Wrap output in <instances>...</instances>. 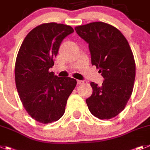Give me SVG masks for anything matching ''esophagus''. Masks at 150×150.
Here are the masks:
<instances>
[{
  "instance_id": "34e87169",
  "label": "esophagus",
  "mask_w": 150,
  "mask_h": 150,
  "mask_svg": "<svg viewBox=\"0 0 150 150\" xmlns=\"http://www.w3.org/2000/svg\"><path fill=\"white\" fill-rule=\"evenodd\" d=\"M77 84L78 85H81V84H83L84 83L83 81V80H77Z\"/></svg>"
}]
</instances>
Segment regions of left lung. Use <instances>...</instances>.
I'll return each instance as SVG.
<instances>
[{"label": "left lung", "instance_id": "obj_1", "mask_svg": "<svg viewBox=\"0 0 150 150\" xmlns=\"http://www.w3.org/2000/svg\"><path fill=\"white\" fill-rule=\"evenodd\" d=\"M75 30L89 44L92 65L104 78L100 86L91 82L88 108L98 118H112L125 108L134 88L136 66L128 42L117 28L102 22L76 26Z\"/></svg>", "mask_w": 150, "mask_h": 150}]
</instances>
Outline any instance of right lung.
Listing matches in <instances>:
<instances>
[{
  "instance_id": "right-lung-1",
  "label": "right lung",
  "mask_w": 150,
  "mask_h": 150,
  "mask_svg": "<svg viewBox=\"0 0 150 150\" xmlns=\"http://www.w3.org/2000/svg\"><path fill=\"white\" fill-rule=\"evenodd\" d=\"M74 33L67 25L49 23L31 30L22 43L15 64V82L25 111L42 124L57 121L76 85L71 77L50 72L63 39Z\"/></svg>"
}]
</instances>
